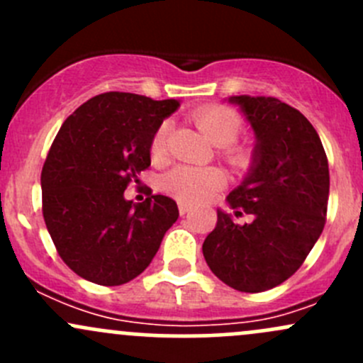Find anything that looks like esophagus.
<instances>
[{"mask_svg":"<svg viewBox=\"0 0 363 363\" xmlns=\"http://www.w3.org/2000/svg\"><path fill=\"white\" fill-rule=\"evenodd\" d=\"M189 211H191V205L184 203V202H179V212H181V216L188 214Z\"/></svg>","mask_w":363,"mask_h":363,"instance_id":"34e87169","label":"esophagus"}]
</instances>
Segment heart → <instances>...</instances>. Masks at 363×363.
I'll use <instances>...</instances> for the list:
<instances>
[{"instance_id":"1","label":"heart","mask_w":363,"mask_h":363,"mask_svg":"<svg viewBox=\"0 0 363 363\" xmlns=\"http://www.w3.org/2000/svg\"><path fill=\"white\" fill-rule=\"evenodd\" d=\"M196 126L200 131L218 147H223V156L230 161L235 168H246L250 164V152L240 147L230 145L235 142L239 133L242 131V119L235 111L221 105L200 108L195 112ZM170 131V124L164 121L160 124L152 137L151 151L155 158H160L167 149V137ZM225 184V175L221 170L212 167H182L174 168L161 179V188L167 193L174 195L181 202L199 203L211 199L221 186Z\"/></svg>"}]
</instances>
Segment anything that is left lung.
<instances>
[{
	"mask_svg": "<svg viewBox=\"0 0 363 363\" xmlns=\"http://www.w3.org/2000/svg\"><path fill=\"white\" fill-rule=\"evenodd\" d=\"M255 131L250 172L218 208L202 251L230 288L259 294L284 283L320 239L327 216L328 161L313 124L272 96H230ZM252 219L239 223L235 217Z\"/></svg>",
	"mask_w": 363,
	"mask_h": 363,
	"instance_id": "8db88e82",
	"label": "left lung"
}]
</instances>
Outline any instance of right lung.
I'll return each instance as SVG.
<instances>
[{"label":"right lung","instance_id":"add662e5","mask_svg":"<svg viewBox=\"0 0 363 363\" xmlns=\"http://www.w3.org/2000/svg\"><path fill=\"white\" fill-rule=\"evenodd\" d=\"M177 100L104 93L80 105L61 126L42 170V211L54 246L77 276L119 286L144 272L177 203L164 195L124 199L151 164V144Z\"/></svg>","mask_w":363,"mask_h":363}]
</instances>
